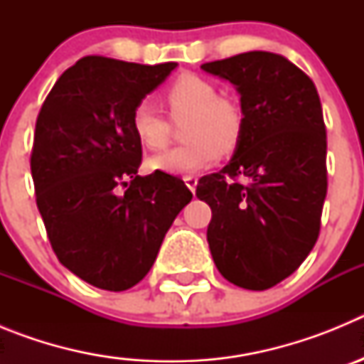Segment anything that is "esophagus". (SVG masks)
<instances>
[{
	"label": "esophagus",
	"instance_id": "esophagus-1",
	"mask_svg": "<svg viewBox=\"0 0 364 364\" xmlns=\"http://www.w3.org/2000/svg\"><path fill=\"white\" fill-rule=\"evenodd\" d=\"M184 182H186V186H188V188L191 189V193H195V189H197V184H198L197 176H195V175L184 176Z\"/></svg>",
	"mask_w": 364,
	"mask_h": 364
}]
</instances>
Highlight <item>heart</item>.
Listing matches in <instances>:
<instances>
[{"label":"heart","instance_id":"1","mask_svg":"<svg viewBox=\"0 0 364 364\" xmlns=\"http://www.w3.org/2000/svg\"><path fill=\"white\" fill-rule=\"evenodd\" d=\"M175 120L191 117L186 146L175 147L149 160L151 169L169 175H193L211 166L220 151H231L240 138L242 114L239 107L218 96L217 87L197 74L186 73L173 80L164 91ZM131 127L138 142L151 151L164 149L169 142L171 122L149 100L138 102L131 114Z\"/></svg>","mask_w":364,"mask_h":364}]
</instances>
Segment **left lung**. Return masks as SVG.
<instances>
[{
	"label": "left lung",
	"instance_id": "1",
	"mask_svg": "<svg viewBox=\"0 0 364 364\" xmlns=\"http://www.w3.org/2000/svg\"><path fill=\"white\" fill-rule=\"evenodd\" d=\"M202 69L233 83L242 111L231 160L197 186L211 208V257L233 284L268 290L290 277L319 237L328 186L319 95L281 54L252 50Z\"/></svg>",
	"mask_w": 364,
	"mask_h": 364
}]
</instances>
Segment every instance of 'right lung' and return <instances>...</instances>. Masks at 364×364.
<instances>
[{
    "instance_id": "add662e5",
    "label": "right lung",
    "mask_w": 364,
    "mask_h": 364,
    "mask_svg": "<svg viewBox=\"0 0 364 364\" xmlns=\"http://www.w3.org/2000/svg\"><path fill=\"white\" fill-rule=\"evenodd\" d=\"M176 69L85 56L58 78L36 120L31 171L58 260L82 281L124 291L142 281L193 198L164 171L138 175L131 114Z\"/></svg>"
}]
</instances>
